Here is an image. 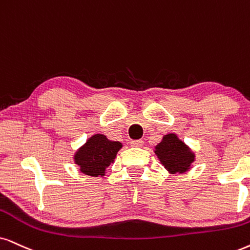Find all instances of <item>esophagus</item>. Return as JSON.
Masks as SVG:
<instances>
[{
    "label": "esophagus",
    "instance_id": "34e87169",
    "mask_svg": "<svg viewBox=\"0 0 250 250\" xmlns=\"http://www.w3.org/2000/svg\"><path fill=\"white\" fill-rule=\"evenodd\" d=\"M130 145L132 147H141V146H143V145H144V142L142 140H134V141L130 142Z\"/></svg>",
    "mask_w": 250,
    "mask_h": 250
}]
</instances>
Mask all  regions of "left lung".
<instances>
[{"mask_svg": "<svg viewBox=\"0 0 250 250\" xmlns=\"http://www.w3.org/2000/svg\"><path fill=\"white\" fill-rule=\"evenodd\" d=\"M154 153L170 174L186 173L195 162V153L176 134H167L154 146Z\"/></svg>", "mask_w": 250, "mask_h": 250, "instance_id": "1", "label": "left lung"}]
</instances>
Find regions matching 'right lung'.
Returning a JSON list of instances; mask_svg holds the SVG:
<instances>
[{"label": "right lung", "instance_id": "obj_1", "mask_svg": "<svg viewBox=\"0 0 250 250\" xmlns=\"http://www.w3.org/2000/svg\"><path fill=\"white\" fill-rule=\"evenodd\" d=\"M122 147V143L109 141L105 135L91 136L86 143L74 154V162L80 166V170L90 176H104L110 164L114 163L116 154Z\"/></svg>", "mask_w": 250, "mask_h": 250}]
</instances>
